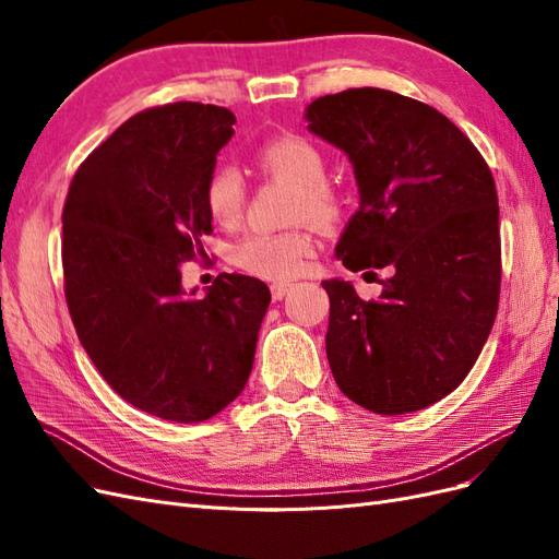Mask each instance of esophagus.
<instances>
[{"label":"esophagus","mask_w":559,"mask_h":559,"mask_svg":"<svg viewBox=\"0 0 559 559\" xmlns=\"http://www.w3.org/2000/svg\"><path fill=\"white\" fill-rule=\"evenodd\" d=\"M289 292H292V284H286V282H277V284L270 286V294H273V300H282Z\"/></svg>","instance_id":"esophagus-1"}]
</instances>
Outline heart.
<instances>
[{
    "label": "heart",
    "instance_id": "1",
    "mask_svg": "<svg viewBox=\"0 0 559 559\" xmlns=\"http://www.w3.org/2000/svg\"><path fill=\"white\" fill-rule=\"evenodd\" d=\"M259 170L294 186V222H310L329 228L341 222L345 195L326 179V158L321 148L298 134L261 144L253 154ZM247 191L240 173L230 165H218L205 183V205L214 224L235 226L245 212ZM312 253L310 233L294 228L280 233H253L235 245L233 259L247 273L265 280H292Z\"/></svg>",
    "mask_w": 559,
    "mask_h": 559
}]
</instances>
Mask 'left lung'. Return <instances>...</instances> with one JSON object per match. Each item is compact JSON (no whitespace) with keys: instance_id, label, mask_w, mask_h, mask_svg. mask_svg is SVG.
Returning <instances> with one entry per match:
<instances>
[{"instance_id":"obj_1","label":"left lung","mask_w":559,"mask_h":559,"mask_svg":"<svg viewBox=\"0 0 559 559\" xmlns=\"http://www.w3.org/2000/svg\"><path fill=\"white\" fill-rule=\"evenodd\" d=\"M306 118L345 151L359 183L337 259L352 273L389 270L376 300L349 282H321L331 298V373L370 413L427 408L462 384L497 319L495 177L448 116L392 91L324 95Z\"/></svg>"}]
</instances>
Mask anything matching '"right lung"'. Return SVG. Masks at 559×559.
<instances>
[{"label":"right lung","mask_w":559,"mask_h":559,"mask_svg":"<svg viewBox=\"0 0 559 559\" xmlns=\"http://www.w3.org/2000/svg\"><path fill=\"white\" fill-rule=\"evenodd\" d=\"M233 126V111L200 103L134 114L81 163L62 210L64 298L83 349L118 396L181 425L240 396L270 302L261 280L238 273L200 300L181 289V263L212 233L205 183Z\"/></svg>","instance_id":"obj_1"}]
</instances>
